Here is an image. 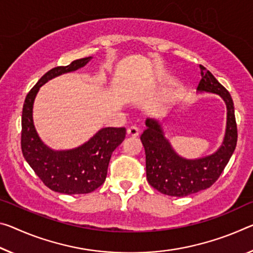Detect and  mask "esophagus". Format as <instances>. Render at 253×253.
I'll list each match as a JSON object with an SVG mask.
<instances>
[{
  "instance_id": "obj_1",
  "label": "esophagus",
  "mask_w": 253,
  "mask_h": 253,
  "mask_svg": "<svg viewBox=\"0 0 253 253\" xmlns=\"http://www.w3.org/2000/svg\"><path fill=\"white\" fill-rule=\"evenodd\" d=\"M127 134L136 137V136H138V134H139V128L135 125H131L127 128Z\"/></svg>"
}]
</instances>
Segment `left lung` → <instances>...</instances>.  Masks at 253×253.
I'll list each match as a JSON object with an SVG mask.
<instances>
[{
    "instance_id": "1",
    "label": "left lung",
    "mask_w": 253,
    "mask_h": 253,
    "mask_svg": "<svg viewBox=\"0 0 253 253\" xmlns=\"http://www.w3.org/2000/svg\"><path fill=\"white\" fill-rule=\"evenodd\" d=\"M199 67L202 79L198 90L219 94L226 103L225 138L216 153L198 160H186L174 153L158 123L147 119V127L141 135L146 155V178L152 187L167 196L184 197L210 188L225 169L238 142V127L231 94L205 66Z\"/></svg>"
}]
</instances>
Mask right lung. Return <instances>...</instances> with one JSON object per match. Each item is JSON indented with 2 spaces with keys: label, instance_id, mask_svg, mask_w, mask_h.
Masks as SVG:
<instances>
[{
  "label": "right lung",
  "instance_id": "obj_1",
  "mask_svg": "<svg viewBox=\"0 0 253 253\" xmlns=\"http://www.w3.org/2000/svg\"><path fill=\"white\" fill-rule=\"evenodd\" d=\"M91 59H75L42 76L27 94L21 119V150L26 161L50 190L66 195L89 194L105 182L112 152L126 136L125 127L103 128L89 142L72 151L54 152L40 141L33 123V106L39 87L48 80L75 71Z\"/></svg>",
  "mask_w": 253,
  "mask_h": 253
}]
</instances>
